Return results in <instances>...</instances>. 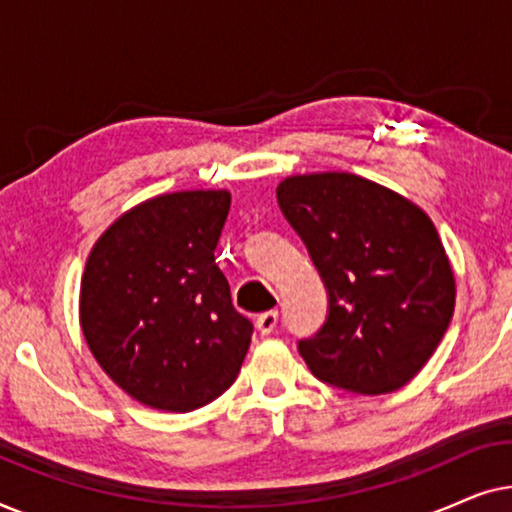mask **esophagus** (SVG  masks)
I'll return each instance as SVG.
<instances>
[{"instance_id": "34e87169", "label": "esophagus", "mask_w": 512, "mask_h": 512, "mask_svg": "<svg viewBox=\"0 0 512 512\" xmlns=\"http://www.w3.org/2000/svg\"><path fill=\"white\" fill-rule=\"evenodd\" d=\"M277 319H279L277 310H268V312L258 314V319H256V328H258V331H261V335H268V333L275 331Z\"/></svg>"}]
</instances>
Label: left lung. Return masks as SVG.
Listing matches in <instances>:
<instances>
[{
	"instance_id": "1",
	"label": "left lung",
	"mask_w": 512,
	"mask_h": 512,
	"mask_svg": "<svg viewBox=\"0 0 512 512\" xmlns=\"http://www.w3.org/2000/svg\"><path fill=\"white\" fill-rule=\"evenodd\" d=\"M328 293L324 326L298 340L314 377L354 394H389L436 352L454 312V275L429 216L347 172L277 188Z\"/></svg>"
}]
</instances>
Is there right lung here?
<instances>
[{"label":"right lung","instance_id":"1","mask_svg":"<svg viewBox=\"0 0 512 512\" xmlns=\"http://www.w3.org/2000/svg\"><path fill=\"white\" fill-rule=\"evenodd\" d=\"M228 191L158 195L90 251L81 328L104 373L135 401L191 412L237 380L254 324L214 261Z\"/></svg>","mask_w":512,"mask_h":512}]
</instances>
